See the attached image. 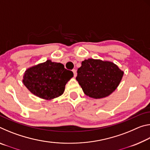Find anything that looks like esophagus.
I'll list each match as a JSON object with an SVG mask.
<instances>
[{"label": "esophagus", "instance_id": "1", "mask_svg": "<svg viewBox=\"0 0 150 150\" xmlns=\"http://www.w3.org/2000/svg\"><path fill=\"white\" fill-rule=\"evenodd\" d=\"M72 71L73 72V74H74V77H75L76 76H77V71H76V69H73Z\"/></svg>", "mask_w": 150, "mask_h": 150}]
</instances>
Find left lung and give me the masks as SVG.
Instances as JSON below:
<instances>
[{"label":"left lung","mask_w":150,"mask_h":150,"mask_svg":"<svg viewBox=\"0 0 150 150\" xmlns=\"http://www.w3.org/2000/svg\"><path fill=\"white\" fill-rule=\"evenodd\" d=\"M123 74L122 71L112 62L88 59L81 63L76 79L86 95L101 98L115 91Z\"/></svg>","instance_id":"left-lung-1"}]
</instances>
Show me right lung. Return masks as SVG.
<instances>
[{"instance_id":"add662e5","label":"right lung","mask_w":150,"mask_h":150,"mask_svg":"<svg viewBox=\"0 0 150 150\" xmlns=\"http://www.w3.org/2000/svg\"><path fill=\"white\" fill-rule=\"evenodd\" d=\"M73 77V73L65 69L62 63L47 60L28 69L23 83L35 96L50 100L62 95L66 83Z\"/></svg>"}]
</instances>
